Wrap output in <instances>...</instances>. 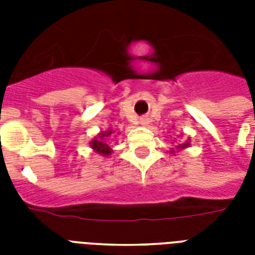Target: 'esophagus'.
Returning a JSON list of instances; mask_svg holds the SVG:
<instances>
[{"mask_svg": "<svg viewBox=\"0 0 255 255\" xmlns=\"http://www.w3.org/2000/svg\"><path fill=\"white\" fill-rule=\"evenodd\" d=\"M140 124H143V126H147V124H148L147 116H143V118H140Z\"/></svg>", "mask_w": 255, "mask_h": 255, "instance_id": "1", "label": "esophagus"}]
</instances>
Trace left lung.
Here are the masks:
<instances>
[{
    "label": "left lung",
    "instance_id": "obj_1",
    "mask_svg": "<svg viewBox=\"0 0 255 255\" xmlns=\"http://www.w3.org/2000/svg\"><path fill=\"white\" fill-rule=\"evenodd\" d=\"M189 147V141H185L184 144H180V145H177V149H182V148H186Z\"/></svg>",
    "mask_w": 255,
    "mask_h": 255
}]
</instances>
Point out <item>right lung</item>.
<instances>
[{"instance_id":"right-lung-1","label":"right lung","mask_w":255,"mask_h":255,"mask_svg":"<svg viewBox=\"0 0 255 255\" xmlns=\"http://www.w3.org/2000/svg\"><path fill=\"white\" fill-rule=\"evenodd\" d=\"M111 129H108V131L106 132H100L99 135H98V137H95V139L90 143L92 149L95 152H98V153H100L102 156L111 155L112 149L111 147H110V143H108V137L111 136Z\"/></svg>"}]
</instances>
